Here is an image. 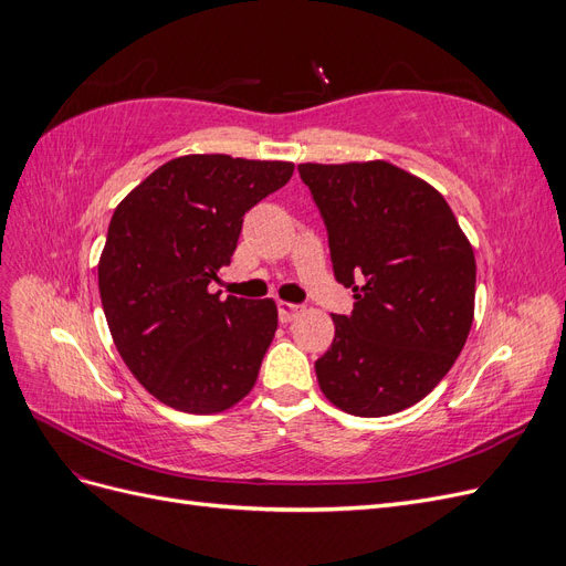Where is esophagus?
<instances>
[{
  "instance_id": "esophagus-1",
  "label": "esophagus",
  "mask_w": 566,
  "mask_h": 566,
  "mask_svg": "<svg viewBox=\"0 0 566 566\" xmlns=\"http://www.w3.org/2000/svg\"><path fill=\"white\" fill-rule=\"evenodd\" d=\"M300 312H302V306H300V304H293V302H279V318H281V323L295 321V318L300 316Z\"/></svg>"
}]
</instances>
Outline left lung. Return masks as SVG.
Masks as SVG:
<instances>
[{
  "label": "left lung",
  "mask_w": 566,
  "mask_h": 566,
  "mask_svg": "<svg viewBox=\"0 0 566 566\" xmlns=\"http://www.w3.org/2000/svg\"><path fill=\"white\" fill-rule=\"evenodd\" d=\"M328 229L337 283L354 290L316 361L325 399L380 418L424 399L451 370L474 318L476 264L434 186L385 163H302Z\"/></svg>",
  "instance_id": "obj_1"
}]
</instances>
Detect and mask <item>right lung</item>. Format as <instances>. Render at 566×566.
I'll return each mask as SVG.
<instances>
[{"instance_id": "right-lung-1", "label": "right lung", "mask_w": 566, "mask_h": 566, "mask_svg": "<svg viewBox=\"0 0 566 566\" xmlns=\"http://www.w3.org/2000/svg\"><path fill=\"white\" fill-rule=\"evenodd\" d=\"M293 163L181 156L117 205L98 260V293L123 361L158 401L210 416L260 375L279 328L273 300H219L210 283L243 217L293 177Z\"/></svg>"}]
</instances>
